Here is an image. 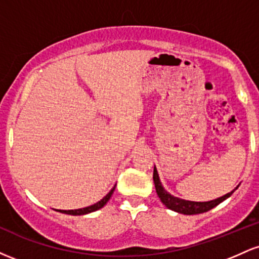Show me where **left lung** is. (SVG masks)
<instances>
[{"label": "left lung", "instance_id": "8db88e82", "mask_svg": "<svg viewBox=\"0 0 259 259\" xmlns=\"http://www.w3.org/2000/svg\"><path fill=\"white\" fill-rule=\"evenodd\" d=\"M153 181H154V186H156V192L157 195H158L159 200L162 201V203L167 208H169V209L174 210V212L177 213H181V214H186V215L200 214V213H204L207 212V210L212 209V208L218 206L221 202L227 200L228 197H230L235 190L239 187V185H237L233 191H230L227 195L222 196V197L215 198V200L207 201V202H196V201L183 200V198L175 197V196L169 194L167 190L163 187L162 183H160L159 175L156 169V165H154L153 168Z\"/></svg>", "mask_w": 259, "mask_h": 259}]
</instances>
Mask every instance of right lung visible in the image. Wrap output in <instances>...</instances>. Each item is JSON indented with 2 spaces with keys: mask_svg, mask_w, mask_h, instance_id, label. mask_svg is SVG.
<instances>
[{
  "mask_svg": "<svg viewBox=\"0 0 259 259\" xmlns=\"http://www.w3.org/2000/svg\"><path fill=\"white\" fill-rule=\"evenodd\" d=\"M114 189H115V185L113 186V189L111 190V191L108 192V194H107V195L105 196V197L102 198V200L99 201V202H96V203H95V204H91V206H89V207L79 208V209H70V210H62V209H57V210H58V212H61V213H64V214H70V215H84V214H89V213L95 212V210H99V209H101V208H102L103 206H105L107 202L109 201V198L112 197L113 191H114Z\"/></svg>",
  "mask_w": 259,
  "mask_h": 259,
  "instance_id": "obj_1",
  "label": "right lung"
}]
</instances>
